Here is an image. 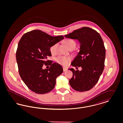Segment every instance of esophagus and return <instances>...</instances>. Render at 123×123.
Listing matches in <instances>:
<instances>
[{
	"instance_id": "esophagus-1",
	"label": "esophagus",
	"mask_w": 123,
	"mask_h": 123,
	"mask_svg": "<svg viewBox=\"0 0 123 123\" xmlns=\"http://www.w3.org/2000/svg\"><path fill=\"white\" fill-rule=\"evenodd\" d=\"M67 70V68H65V67H63V70L65 71H66V70Z\"/></svg>"
}]
</instances>
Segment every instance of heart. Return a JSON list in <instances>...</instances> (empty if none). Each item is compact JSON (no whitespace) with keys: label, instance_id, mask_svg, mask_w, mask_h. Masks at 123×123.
<instances>
[{"label":"heart","instance_id":"heart-1","mask_svg":"<svg viewBox=\"0 0 123 123\" xmlns=\"http://www.w3.org/2000/svg\"><path fill=\"white\" fill-rule=\"evenodd\" d=\"M64 42L65 46L69 49L71 48L73 49L76 45V42L71 39H66L64 40ZM56 46L57 44H54L50 48V51L52 53H53L55 52ZM70 60L71 59L70 57H65L62 56H59L56 59V60L57 63H58L59 64L63 66H66L68 64Z\"/></svg>","mask_w":123,"mask_h":123}]
</instances>
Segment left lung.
Here are the masks:
<instances>
[{
  "label": "left lung",
  "mask_w": 123,
  "mask_h": 123,
  "mask_svg": "<svg viewBox=\"0 0 123 123\" xmlns=\"http://www.w3.org/2000/svg\"><path fill=\"white\" fill-rule=\"evenodd\" d=\"M64 37L77 40L80 44L79 52L71 65L76 68L81 67L82 70L69 69L73 73L69 80L70 86L77 91H88L97 83L104 70L105 50L102 39L96 31L86 27Z\"/></svg>",
  "instance_id": "8db88e82"
}]
</instances>
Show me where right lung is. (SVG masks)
<instances>
[{"label": "right lung", "mask_w": 123, "mask_h": 123, "mask_svg": "<svg viewBox=\"0 0 123 123\" xmlns=\"http://www.w3.org/2000/svg\"><path fill=\"white\" fill-rule=\"evenodd\" d=\"M64 39L60 35L52 36L40 30H34L24 34L19 41L16 59L19 75L31 90L36 94H44L52 91L56 78L63 69L61 65L49 63V69L42 66L49 63L51 56L50 48Z\"/></svg>", "instance_id": "right-lung-1"}]
</instances>
